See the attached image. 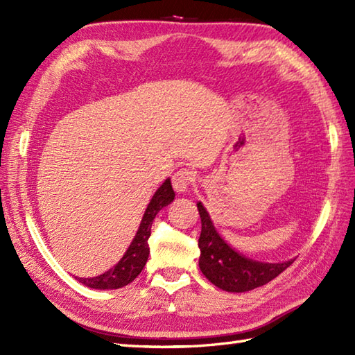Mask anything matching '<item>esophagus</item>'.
Instances as JSON below:
<instances>
[{"mask_svg": "<svg viewBox=\"0 0 355 355\" xmlns=\"http://www.w3.org/2000/svg\"><path fill=\"white\" fill-rule=\"evenodd\" d=\"M193 182V173L187 169H182L175 172V175L172 177V186L173 191L177 193H186L189 192V187Z\"/></svg>", "mask_w": 355, "mask_h": 355, "instance_id": "1", "label": "esophagus"}]
</instances>
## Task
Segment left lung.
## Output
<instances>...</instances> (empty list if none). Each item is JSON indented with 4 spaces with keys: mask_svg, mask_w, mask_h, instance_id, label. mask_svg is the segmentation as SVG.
Listing matches in <instances>:
<instances>
[{
    "mask_svg": "<svg viewBox=\"0 0 355 355\" xmlns=\"http://www.w3.org/2000/svg\"><path fill=\"white\" fill-rule=\"evenodd\" d=\"M197 207L201 218L198 266L202 275L218 288L229 293L250 291L268 284L293 263L294 259L263 262L247 258L221 236L201 201L197 202Z\"/></svg>",
    "mask_w": 355,
    "mask_h": 355,
    "instance_id": "1",
    "label": "left lung"
}]
</instances>
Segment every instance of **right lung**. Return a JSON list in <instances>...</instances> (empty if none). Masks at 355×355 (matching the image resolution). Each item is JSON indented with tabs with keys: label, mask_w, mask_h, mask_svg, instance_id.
Wrapping results in <instances>:
<instances>
[{
	"label": "right lung",
	"mask_w": 355,
	"mask_h": 355,
	"mask_svg": "<svg viewBox=\"0 0 355 355\" xmlns=\"http://www.w3.org/2000/svg\"><path fill=\"white\" fill-rule=\"evenodd\" d=\"M175 198V192L172 189L171 178H166L163 184L158 187L155 193L150 198L149 205L141 216V221L137 232L131 241L130 247L126 248L122 259H120L114 267L105 271V273L94 277H78L80 284H84L89 288L94 290H117L122 286L131 284L135 277L140 275L143 267L146 266L149 256L148 239L150 236V225L155 215L166 206H169Z\"/></svg>",
	"instance_id": "obj_1"
}]
</instances>
